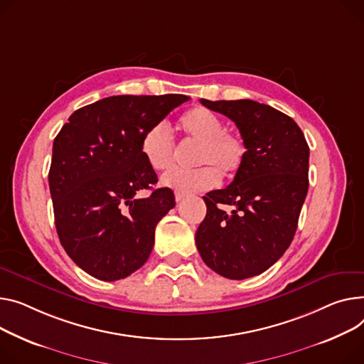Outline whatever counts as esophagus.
Masks as SVG:
<instances>
[{"label":"esophagus","instance_id":"1","mask_svg":"<svg viewBox=\"0 0 364 364\" xmlns=\"http://www.w3.org/2000/svg\"><path fill=\"white\" fill-rule=\"evenodd\" d=\"M184 198H186L184 193H181V191H176V200H177V202H181Z\"/></svg>","mask_w":364,"mask_h":364}]
</instances>
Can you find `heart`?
I'll return each instance as SVG.
<instances>
[{
  "mask_svg": "<svg viewBox=\"0 0 364 364\" xmlns=\"http://www.w3.org/2000/svg\"><path fill=\"white\" fill-rule=\"evenodd\" d=\"M183 134L198 141L193 164L195 169H173L162 176L161 184L181 193L203 191L215 187L220 178L237 176L247 158V144L240 133L224 129L223 118L205 107H195L180 118ZM140 152L154 171H165L176 159V143L165 121L152 124L143 133Z\"/></svg>",
  "mask_w": 364,
  "mask_h": 364,
  "instance_id": "heart-1",
  "label": "heart"
}]
</instances>
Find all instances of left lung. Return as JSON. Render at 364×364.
Wrapping results in <instances>:
<instances>
[{"label":"left lung","mask_w":364,"mask_h":364,"mask_svg":"<svg viewBox=\"0 0 364 364\" xmlns=\"http://www.w3.org/2000/svg\"><path fill=\"white\" fill-rule=\"evenodd\" d=\"M232 119L247 158L232 183L206 193V216L196 246L212 271L230 279L264 272L285 253L309 188V144L296 121L252 100L208 101ZM223 204L234 205L231 213Z\"/></svg>","instance_id":"left-lung-1"}]
</instances>
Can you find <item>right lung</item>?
Returning <instances> with one entry per match:
<instances>
[{"instance_id": "1", "label": "right lung", "mask_w": 364, "mask_h": 364, "mask_svg": "<svg viewBox=\"0 0 364 364\" xmlns=\"http://www.w3.org/2000/svg\"><path fill=\"white\" fill-rule=\"evenodd\" d=\"M186 95L109 96L73 112L57 134L48 181L65 253L102 281L123 279L148 260L155 228L176 206L140 152L143 133L188 101Z\"/></svg>"}]
</instances>
